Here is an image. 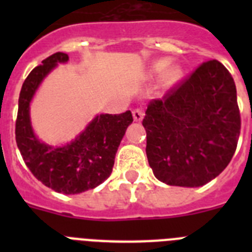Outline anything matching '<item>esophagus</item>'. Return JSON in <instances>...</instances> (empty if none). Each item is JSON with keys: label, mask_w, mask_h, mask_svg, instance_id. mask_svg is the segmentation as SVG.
Returning a JSON list of instances; mask_svg holds the SVG:
<instances>
[{"label": "esophagus", "mask_w": 252, "mask_h": 252, "mask_svg": "<svg viewBox=\"0 0 252 252\" xmlns=\"http://www.w3.org/2000/svg\"><path fill=\"white\" fill-rule=\"evenodd\" d=\"M144 111L140 110V108H136V110L132 111V117H133V121L135 122H140L142 121V119H144Z\"/></svg>", "instance_id": "obj_1"}]
</instances>
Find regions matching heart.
I'll use <instances>...</instances> for the list:
<instances>
[{
	"mask_svg": "<svg viewBox=\"0 0 252 252\" xmlns=\"http://www.w3.org/2000/svg\"><path fill=\"white\" fill-rule=\"evenodd\" d=\"M151 72L154 74H160L162 73V81L166 86L174 84L175 82L179 81L180 78V69L179 66L170 64L169 59H160L153 64Z\"/></svg>",
	"mask_w": 252,
	"mask_h": 252,
	"instance_id": "1",
	"label": "heart"
}]
</instances>
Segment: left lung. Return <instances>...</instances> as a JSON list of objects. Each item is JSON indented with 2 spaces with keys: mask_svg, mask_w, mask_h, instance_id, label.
I'll list each match as a JSON object with an SVG mask.
<instances>
[{
  "mask_svg": "<svg viewBox=\"0 0 252 252\" xmlns=\"http://www.w3.org/2000/svg\"><path fill=\"white\" fill-rule=\"evenodd\" d=\"M142 125L149 165L160 182L204 186L226 169L237 148L241 119L232 75L217 60L201 64L149 103Z\"/></svg>",
  "mask_w": 252,
  "mask_h": 252,
  "instance_id": "obj_1",
  "label": "left lung"
}]
</instances>
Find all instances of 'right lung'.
<instances>
[{
    "label": "right lung",
    "instance_id": "obj_1",
    "mask_svg": "<svg viewBox=\"0 0 252 252\" xmlns=\"http://www.w3.org/2000/svg\"><path fill=\"white\" fill-rule=\"evenodd\" d=\"M65 53H55L31 70L22 84L16 120V142L26 166L44 186L63 194H78L103 183L112 173L115 157L128 125L131 111L121 115H97L73 141L51 146L40 141L30 120V103L44 78Z\"/></svg>",
    "mask_w": 252,
    "mask_h": 252
}]
</instances>
